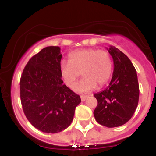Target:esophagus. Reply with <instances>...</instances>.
<instances>
[{
    "label": "esophagus",
    "mask_w": 156,
    "mask_h": 156,
    "mask_svg": "<svg viewBox=\"0 0 156 156\" xmlns=\"http://www.w3.org/2000/svg\"><path fill=\"white\" fill-rule=\"evenodd\" d=\"M88 98V96H86V95H81L80 96V99H81L82 101H85Z\"/></svg>",
    "instance_id": "esophagus-1"
}]
</instances>
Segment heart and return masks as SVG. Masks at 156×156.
<instances>
[{
  "mask_svg": "<svg viewBox=\"0 0 156 156\" xmlns=\"http://www.w3.org/2000/svg\"><path fill=\"white\" fill-rule=\"evenodd\" d=\"M113 63L111 55L104 50L87 48L73 51L68 55V62L62 61L60 74L69 88L76 86L80 76H83L76 87L80 93H87L102 86L111 78Z\"/></svg>",
  "mask_w": 156,
  "mask_h": 156,
  "instance_id": "1",
  "label": "heart"
}]
</instances>
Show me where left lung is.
<instances>
[{"label": "left lung", "instance_id": "1", "mask_svg": "<svg viewBox=\"0 0 156 156\" xmlns=\"http://www.w3.org/2000/svg\"><path fill=\"white\" fill-rule=\"evenodd\" d=\"M107 50L113 58L114 71L108 87L94 94L98 101L94 116L99 124L114 128L125 124L133 115L139 87L136 71L128 57L114 46Z\"/></svg>", "mask_w": 156, "mask_h": 156}]
</instances>
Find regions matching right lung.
I'll list each match as a JSON object with an SVG mask.
<instances>
[{
  "label": "right lung",
  "mask_w": 156,
  "mask_h": 156,
  "mask_svg": "<svg viewBox=\"0 0 156 156\" xmlns=\"http://www.w3.org/2000/svg\"><path fill=\"white\" fill-rule=\"evenodd\" d=\"M62 54L58 46L41 50L28 61L20 78L23 112L34 128L55 133L72 122L80 96L64 84L60 74Z\"/></svg>",
  "instance_id": "obj_1"
}]
</instances>
